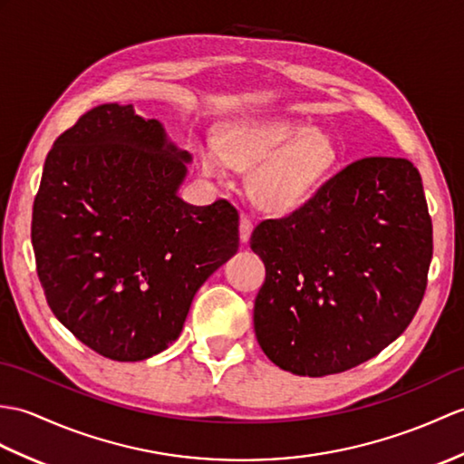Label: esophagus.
Returning a JSON list of instances; mask_svg holds the SVG:
<instances>
[{
    "label": "esophagus",
    "mask_w": 464,
    "mask_h": 464,
    "mask_svg": "<svg viewBox=\"0 0 464 464\" xmlns=\"http://www.w3.org/2000/svg\"><path fill=\"white\" fill-rule=\"evenodd\" d=\"M251 231H253V221L246 218V215H241V223H239V237L241 241L246 243L251 239Z\"/></svg>",
    "instance_id": "34e87169"
}]
</instances>
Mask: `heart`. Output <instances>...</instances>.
Returning a JSON list of instances; mask_svg holds the SVG:
<instances>
[{"mask_svg":"<svg viewBox=\"0 0 464 464\" xmlns=\"http://www.w3.org/2000/svg\"><path fill=\"white\" fill-rule=\"evenodd\" d=\"M203 174L225 176L229 166L251 169L249 191L266 211H295L314 196L338 164L336 142L288 118H241L219 134V146L198 152Z\"/></svg>","mask_w":464,"mask_h":464,"instance_id":"heart-1","label":"heart"}]
</instances>
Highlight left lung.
I'll list each match as a JSON object with an SVG mask.
<instances>
[{"instance_id": "left-lung-1", "label": "left lung", "mask_w": 464, "mask_h": 464, "mask_svg": "<svg viewBox=\"0 0 464 464\" xmlns=\"http://www.w3.org/2000/svg\"><path fill=\"white\" fill-rule=\"evenodd\" d=\"M251 249L266 268L253 312L266 358L308 378L352 370L423 300L433 225L421 176L405 158L355 160L304 206L258 223Z\"/></svg>"}]
</instances>
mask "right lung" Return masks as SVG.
<instances>
[{"instance_id":"obj_1","label":"right lung","mask_w":464,"mask_h":464,"mask_svg":"<svg viewBox=\"0 0 464 464\" xmlns=\"http://www.w3.org/2000/svg\"><path fill=\"white\" fill-rule=\"evenodd\" d=\"M189 158L130 104L96 106L47 154L31 219L37 275L53 314L104 358L166 350L198 288L239 249L227 199L178 198Z\"/></svg>"}]
</instances>
